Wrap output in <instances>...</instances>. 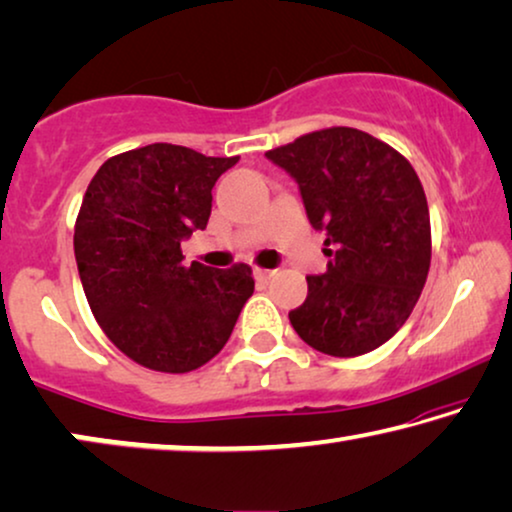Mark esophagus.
Wrapping results in <instances>:
<instances>
[{
	"label": "esophagus",
	"instance_id": "obj_1",
	"mask_svg": "<svg viewBox=\"0 0 512 512\" xmlns=\"http://www.w3.org/2000/svg\"><path fill=\"white\" fill-rule=\"evenodd\" d=\"M274 274H277V270H265V268H254V277L261 279V281H268L272 279Z\"/></svg>",
	"mask_w": 512,
	"mask_h": 512
}]
</instances>
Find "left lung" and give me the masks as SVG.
<instances>
[{"mask_svg":"<svg viewBox=\"0 0 512 512\" xmlns=\"http://www.w3.org/2000/svg\"><path fill=\"white\" fill-rule=\"evenodd\" d=\"M265 157L298 182L330 258L328 270L307 277V300L288 314L293 330L335 358L374 351L411 316L432 261L416 170L383 140L351 127L307 133Z\"/></svg>","mask_w":512,"mask_h":512,"instance_id":"1","label":"left lung"}]
</instances>
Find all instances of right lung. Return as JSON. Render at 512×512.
Segmentation results:
<instances>
[{
    "label": "right lung",
    "instance_id": "obj_1",
    "mask_svg": "<svg viewBox=\"0 0 512 512\" xmlns=\"http://www.w3.org/2000/svg\"><path fill=\"white\" fill-rule=\"evenodd\" d=\"M238 159L154 143L110 157L85 191L73 233L83 291L101 330L138 365L203 367L254 293L249 265L187 268L180 249L207 226L214 182Z\"/></svg>",
    "mask_w": 512,
    "mask_h": 512
}]
</instances>
